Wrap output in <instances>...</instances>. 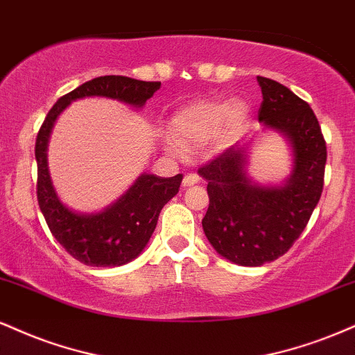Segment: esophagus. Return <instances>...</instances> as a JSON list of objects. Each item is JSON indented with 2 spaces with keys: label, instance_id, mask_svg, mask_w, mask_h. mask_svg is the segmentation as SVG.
Returning a JSON list of instances; mask_svg holds the SVG:
<instances>
[{
  "label": "esophagus",
  "instance_id": "esophagus-1",
  "mask_svg": "<svg viewBox=\"0 0 355 355\" xmlns=\"http://www.w3.org/2000/svg\"><path fill=\"white\" fill-rule=\"evenodd\" d=\"M198 182H200V177L196 173H187L185 177H183V185H185V187L196 185Z\"/></svg>",
  "mask_w": 355,
  "mask_h": 355
}]
</instances>
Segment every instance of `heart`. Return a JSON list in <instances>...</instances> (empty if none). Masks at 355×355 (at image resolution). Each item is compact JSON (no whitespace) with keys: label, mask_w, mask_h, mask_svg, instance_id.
<instances>
[{"label":"heart","mask_w":355,"mask_h":355,"mask_svg":"<svg viewBox=\"0 0 355 355\" xmlns=\"http://www.w3.org/2000/svg\"><path fill=\"white\" fill-rule=\"evenodd\" d=\"M250 107L243 101L210 97L195 101L173 114L170 121L172 137L183 147H198L221 132L233 135L248 121Z\"/></svg>","instance_id":"heart-1"}]
</instances>
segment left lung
Wrapping results in <instances>:
<instances>
[{
    "instance_id": "left-lung-1",
    "label": "left lung",
    "mask_w": 355,
    "mask_h": 355,
    "mask_svg": "<svg viewBox=\"0 0 355 355\" xmlns=\"http://www.w3.org/2000/svg\"><path fill=\"white\" fill-rule=\"evenodd\" d=\"M258 121L283 134L293 148V172L283 185L263 187L246 173L248 144L233 145L200 166L210 196L202 225L216 253L240 266H263L301 236L322 193L326 140L309 104L283 84L259 78Z\"/></svg>"
}]
</instances>
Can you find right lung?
I'll return each mask as SVG.
<instances>
[{
	"label": "right lung",
	"mask_w": 355,
	"mask_h": 355,
	"mask_svg": "<svg viewBox=\"0 0 355 355\" xmlns=\"http://www.w3.org/2000/svg\"><path fill=\"white\" fill-rule=\"evenodd\" d=\"M160 83H145L125 76H102L62 96L46 115L36 137L37 203L51 233L64 250L87 266L114 268L132 261L150 240L166 202L178 193L183 175L164 178L142 173L117 202L99 213H78L55 193L48 168V142L55 119L72 101L107 97L132 107H142Z\"/></svg>",
	"instance_id": "right-lung-1"
}]
</instances>
